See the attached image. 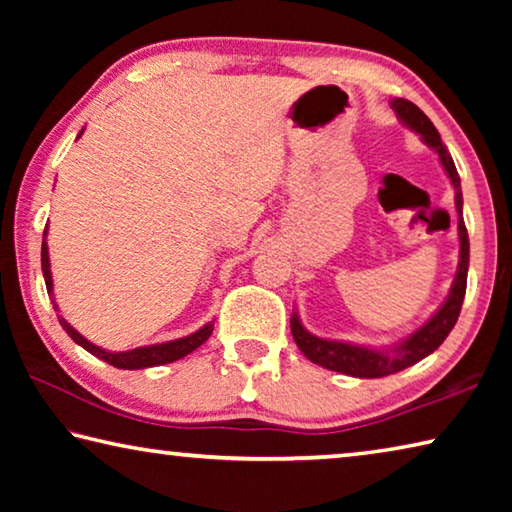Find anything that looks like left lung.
<instances>
[{"label":"left lung","mask_w":512,"mask_h":512,"mask_svg":"<svg viewBox=\"0 0 512 512\" xmlns=\"http://www.w3.org/2000/svg\"><path fill=\"white\" fill-rule=\"evenodd\" d=\"M391 108L395 110L397 119H400L406 128H411L413 133H418L422 137V142L438 153L440 162H443V169L447 171L449 180H452L454 192H456L454 203L458 212V239H461V250H458V268H456V277L452 282V289H449L447 300L422 327L415 329L413 334L404 336L402 341L388 345L384 350L366 348V345L343 343V341L320 339V336L307 332L305 325L300 323V316L293 311L291 334L300 352L305 354L309 361H314L327 370H336V372H343V375L361 377V379H377V377L393 375V372H400L404 368L413 366V363L422 361L424 357H429L433 350L440 348V343L447 339V334L452 332L456 325L458 314H461V305H463L465 287H467V266H470V239H467V230L463 221L461 178H458L452 155H449L447 146L443 144V140H440L436 126L431 124V119L424 115L415 103L406 99H393Z\"/></svg>","instance_id":"8db88e82"}]
</instances>
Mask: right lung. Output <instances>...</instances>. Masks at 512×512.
Listing matches in <instances>:
<instances>
[{
    "instance_id": "add662e5",
    "label": "right lung",
    "mask_w": 512,
    "mask_h": 512,
    "mask_svg": "<svg viewBox=\"0 0 512 512\" xmlns=\"http://www.w3.org/2000/svg\"><path fill=\"white\" fill-rule=\"evenodd\" d=\"M85 131V128H83ZM83 131L79 133V137L83 135ZM42 275H45V284H47V291L49 296H54V280H51V264H49V246H47V228H45V237H42ZM54 309L58 311V305L54 300ZM60 325H63L65 332L69 334V339L74 343H79L81 348L88 350L94 357H99L101 361L110 363V366L121 368V370H140V368H153V366H164V363H171V361H178L187 357L189 352H194L196 348H201V345L210 339L212 329H214V320L210 323H205L198 332L183 336V339H176V341H167V343H155V345H144V348H135V350H128V352H108L99 348V345L90 343L85 336H81L76 329L67 323V320L58 314Z\"/></svg>"
}]
</instances>
